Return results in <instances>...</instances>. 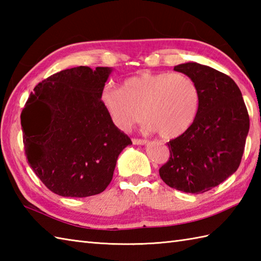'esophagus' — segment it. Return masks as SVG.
Returning <instances> with one entry per match:
<instances>
[{"label":"esophagus","mask_w":261,"mask_h":261,"mask_svg":"<svg viewBox=\"0 0 261 261\" xmlns=\"http://www.w3.org/2000/svg\"><path fill=\"white\" fill-rule=\"evenodd\" d=\"M132 142H134V145H146L147 140L146 139H136V138H134V139H132Z\"/></svg>","instance_id":"34e87169"}]
</instances>
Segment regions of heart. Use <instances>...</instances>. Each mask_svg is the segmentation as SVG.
Here are the masks:
<instances>
[{
  "mask_svg": "<svg viewBox=\"0 0 261 261\" xmlns=\"http://www.w3.org/2000/svg\"><path fill=\"white\" fill-rule=\"evenodd\" d=\"M101 102L112 123L126 131L143 118L146 129L163 139L184 135L195 122L202 103L197 83L180 73H143L122 82L121 87L105 86Z\"/></svg>",
  "mask_w": 261,
  "mask_h": 261,
  "instance_id": "1",
  "label": "heart"
}]
</instances>
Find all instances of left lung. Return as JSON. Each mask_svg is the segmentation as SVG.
Returning a JSON list of instances; mask_svg holds the SVG:
<instances>
[{
    "mask_svg": "<svg viewBox=\"0 0 261 261\" xmlns=\"http://www.w3.org/2000/svg\"><path fill=\"white\" fill-rule=\"evenodd\" d=\"M174 70L197 83L202 103L190 129L167 143L170 157L159 175L175 190L204 193L240 166L250 120L240 88L228 75L197 63L177 65Z\"/></svg>",
    "mask_w": 261,
    "mask_h": 261,
    "instance_id": "8db88e82",
    "label": "left lung"
}]
</instances>
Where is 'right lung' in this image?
<instances>
[{"label":"right lung","instance_id":"add662e5","mask_svg":"<svg viewBox=\"0 0 261 261\" xmlns=\"http://www.w3.org/2000/svg\"><path fill=\"white\" fill-rule=\"evenodd\" d=\"M110 67L80 66L35 87L21 113L27 159L53 193L87 197L112 180L119 154L131 139L101 102Z\"/></svg>","mask_w":261,"mask_h":261}]
</instances>
